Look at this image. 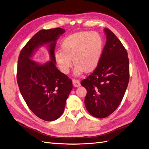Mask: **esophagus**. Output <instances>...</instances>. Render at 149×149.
<instances>
[{
    "mask_svg": "<svg viewBox=\"0 0 149 149\" xmlns=\"http://www.w3.org/2000/svg\"><path fill=\"white\" fill-rule=\"evenodd\" d=\"M72 82H73V85L75 87L81 86V83H80V81L77 79H73L72 80Z\"/></svg>",
    "mask_w": 149,
    "mask_h": 149,
    "instance_id": "esophagus-1",
    "label": "esophagus"
}]
</instances>
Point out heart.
<instances>
[{
  "instance_id": "1",
  "label": "heart",
  "mask_w": 149,
  "mask_h": 149,
  "mask_svg": "<svg viewBox=\"0 0 149 149\" xmlns=\"http://www.w3.org/2000/svg\"><path fill=\"white\" fill-rule=\"evenodd\" d=\"M103 42L100 34L95 31H81L68 36L62 43V49L55 53L56 63L64 74H68L76 64L75 73L81 74L85 70L92 72L98 65L102 52Z\"/></svg>"
}]
</instances>
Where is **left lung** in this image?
Listing matches in <instances>:
<instances>
[{
  "label": "left lung",
  "mask_w": 149,
  "mask_h": 149,
  "mask_svg": "<svg viewBox=\"0 0 149 149\" xmlns=\"http://www.w3.org/2000/svg\"><path fill=\"white\" fill-rule=\"evenodd\" d=\"M106 42L98 65L81 85L87 90L84 103L91 115L99 118L113 113L123 100L129 82L128 53L121 41L108 28Z\"/></svg>",
  "instance_id": "obj_1"
}]
</instances>
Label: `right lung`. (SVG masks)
Wrapping results in <instances>:
<instances>
[{
    "label": "right lung",
    "mask_w": 149,
    "mask_h": 149,
    "mask_svg": "<svg viewBox=\"0 0 149 149\" xmlns=\"http://www.w3.org/2000/svg\"><path fill=\"white\" fill-rule=\"evenodd\" d=\"M64 33L65 29L60 28L40 30L21 49L18 58L17 81L21 94L31 111L47 121L58 119L63 114L73 87L72 80L55 66L56 40ZM46 44L51 61L40 64L31 60L35 49Z\"/></svg>",
    "instance_id": "1"
}]
</instances>
